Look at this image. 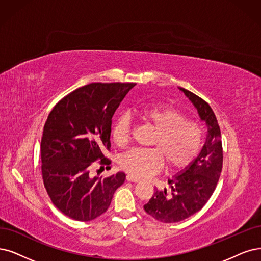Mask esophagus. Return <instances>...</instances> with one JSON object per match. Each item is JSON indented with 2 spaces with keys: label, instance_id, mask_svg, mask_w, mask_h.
<instances>
[{
  "label": "esophagus",
  "instance_id": "obj_1",
  "mask_svg": "<svg viewBox=\"0 0 261 261\" xmlns=\"http://www.w3.org/2000/svg\"><path fill=\"white\" fill-rule=\"evenodd\" d=\"M127 180L128 181H134V182H138V181H140V178H138V177H136V176H133V175H131V174H128L127 175Z\"/></svg>",
  "mask_w": 261,
  "mask_h": 261
}]
</instances>
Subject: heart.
Listing matches in <instances>:
<instances>
[{"mask_svg":"<svg viewBox=\"0 0 261 261\" xmlns=\"http://www.w3.org/2000/svg\"><path fill=\"white\" fill-rule=\"evenodd\" d=\"M139 117L155 134L149 143L152 148H133L122 153L118 163L121 170L142 177L159 171L166 165L168 171L187 168L198 156L202 143V129L186 116L170 106H152L138 112ZM112 139L117 146H124L131 137V121L120 116L112 125Z\"/></svg>","mask_w":261,"mask_h":261,"instance_id":"1","label":"heart"}]
</instances>
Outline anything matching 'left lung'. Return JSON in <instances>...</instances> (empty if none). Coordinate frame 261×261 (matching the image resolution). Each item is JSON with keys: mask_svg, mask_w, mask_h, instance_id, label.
<instances>
[{"mask_svg": "<svg viewBox=\"0 0 261 261\" xmlns=\"http://www.w3.org/2000/svg\"><path fill=\"white\" fill-rule=\"evenodd\" d=\"M195 105L207 136L199 156L184 171L168 180L167 188L155 191L144 205L146 213L161 223H177L197 213L205 205L216 188L223 169V144L216 116L211 106L191 91L179 88Z\"/></svg>", "mask_w": 261, "mask_h": 261, "instance_id": "left-lung-1", "label": "left lung"}]
</instances>
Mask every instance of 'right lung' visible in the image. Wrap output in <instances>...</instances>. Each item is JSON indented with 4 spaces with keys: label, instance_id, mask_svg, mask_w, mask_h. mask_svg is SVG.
Returning <instances> with one entry per match:
<instances>
[{
    "label": "right lung",
    "instance_id": "1",
    "mask_svg": "<svg viewBox=\"0 0 261 261\" xmlns=\"http://www.w3.org/2000/svg\"><path fill=\"white\" fill-rule=\"evenodd\" d=\"M134 83H92L66 94L48 115L41 142L42 177L55 206L79 221H90L109 208L123 172L91 177L96 160L111 169L112 118Z\"/></svg>",
    "mask_w": 261,
    "mask_h": 261
}]
</instances>
